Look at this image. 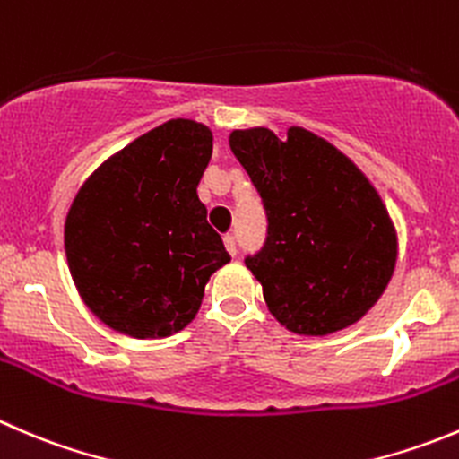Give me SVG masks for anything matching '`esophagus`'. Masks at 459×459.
<instances>
[{
    "instance_id": "34e87169",
    "label": "esophagus",
    "mask_w": 459,
    "mask_h": 459,
    "mask_svg": "<svg viewBox=\"0 0 459 459\" xmlns=\"http://www.w3.org/2000/svg\"><path fill=\"white\" fill-rule=\"evenodd\" d=\"M224 247L230 255H238V242H235V235H224Z\"/></svg>"
}]
</instances>
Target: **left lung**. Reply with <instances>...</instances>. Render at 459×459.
I'll return each instance as SVG.
<instances>
[{"mask_svg": "<svg viewBox=\"0 0 459 459\" xmlns=\"http://www.w3.org/2000/svg\"><path fill=\"white\" fill-rule=\"evenodd\" d=\"M229 143L264 204L266 242L247 266L289 332L327 336L361 320L397 264V230L366 175L302 127H266Z\"/></svg>", "mask_w": 459, "mask_h": 459, "instance_id": "1", "label": "left lung"}]
</instances>
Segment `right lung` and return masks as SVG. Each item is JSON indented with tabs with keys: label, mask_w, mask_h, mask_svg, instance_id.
<instances>
[{
	"label": "right lung",
	"mask_w": 459,
	"mask_h": 459,
	"mask_svg": "<svg viewBox=\"0 0 459 459\" xmlns=\"http://www.w3.org/2000/svg\"><path fill=\"white\" fill-rule=\"evenodd\" d=\"M211 154L206 126L172 118L107 159L75 195L65 221L71 278L114 332H181L208 278L230 262L197 197Z\"/></svg>",
	"instance_id": "add662e5"
}]
</instances>
